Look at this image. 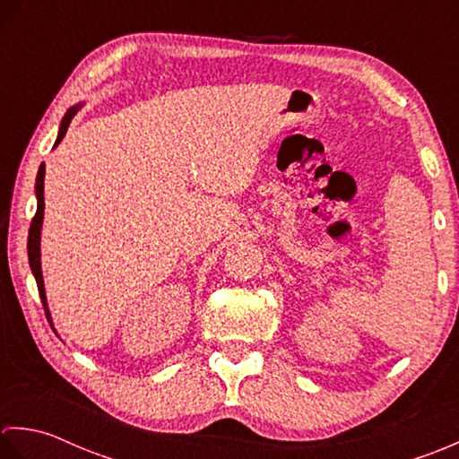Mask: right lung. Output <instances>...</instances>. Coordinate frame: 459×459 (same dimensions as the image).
<instances>
[{
	"instance_id": "right-lung-1",
	"label": "right lung",
	"mask_w": 459,
	"mask_h": 459,
	"mask_svg": "<svg viewBox=\"0 0 459 459\" xmlns=\"http://www.w3.org/2000/svg\"><path fill=\"white\" fill-rule=\"evenodd\" d=\"M82 105L79 102V105H74L67 112H65V117L61 120V126H59V134H57V140H55V146L53 148L59 146L65 133H67V128L71 125L73 117L77 115ZM43 188H45V164L39 166V172H37V180H35L37 212H35V218H33L31 228H30V239H27V255H30V265H31L33 277H35V281H37V289H39V297H41V303L45 307L47 321H49V325L53 326L51 311H49V307H47V295H45V285H43V271H41V226H43V212H45ZM53 331H55V326H53ZM55 333H57V331H55Z\"/></svg>"
}]
</instances>
